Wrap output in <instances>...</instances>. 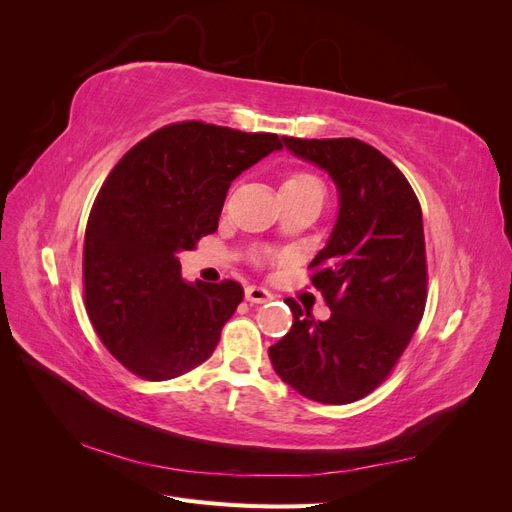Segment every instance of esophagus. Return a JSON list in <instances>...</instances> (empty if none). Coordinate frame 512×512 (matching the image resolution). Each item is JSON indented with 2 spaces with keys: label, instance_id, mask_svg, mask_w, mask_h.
I'll use <instances>...</instances> for the list:
<instances>
[{
  "label": "esophagus",
  "instance_id": "1",
  "mask_svg": "<svg viewBox=\"0 0 512 512\" xmlns=\"http://www.w3.org/2000/svg\"><path fill=\"white\" fill-rule=\"evenodd\" d=\"M245 299L250 303H267V301L273 299V294L262 286H247L245 288Z\"/></svg>",
  "mask_w": 512,
  "mask_h": 512
}]
</instances>
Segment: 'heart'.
Listing matches in <instances>:
<instances>
[{
	"label": "heart",
	"mask_w": 512,
	"mask_h": 512,
	"mask_svg": "<svg viewBox=\"0 0 512 512\" xmlns=\"http://www.w3.org/2000/svg\"><path fill=\"white\" fill-rule=\"evenodd\" d=\"M282 188H322V183L314 175L294 173L284 181Z\"/></svg>",
	"instance_id": "1"
}]
</instances>
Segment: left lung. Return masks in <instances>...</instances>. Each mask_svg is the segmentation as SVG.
<instances>
[{"label": "left lung", "instance_id": "1", "mask_svg": "<svg viewBox=\"0 0 512 512\" xmlns=\"http://www.w3.org/2000/svg\"><path fill=\"white\" fill-rule=\"evenodd\" d=\"M294 156L327 173L339 198L327 245L309 267L331 307L314 320L286 299L292 327L269 348L275 374L303 397L342 406L391 374L425 312L423 213L401 170L359 138H290Z\"/></svg>", "mask_w": 512, "mask_h": 512}]
</instances>
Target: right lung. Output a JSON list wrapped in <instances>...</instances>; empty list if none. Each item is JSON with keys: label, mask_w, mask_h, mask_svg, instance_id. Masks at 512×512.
<instances>
[{"label": "right lung", "mask_w": 512, "mask_h": 512, "mask_svg": "<svg viewBox=\"0 0 512 512\" xmlns=\"http://www.w3.org/2000/svg\"><path fill=\"white\" fill-rule=\"evenodd\" d=\"M280 149L275 134L183 121L149 134L106 177L85 230V307L132 374L170 380L213 354L243 288L185 282L177 254L218 230L230 183Z\"/></svg>", "instance_id": "obj_1"}]
</instances>
